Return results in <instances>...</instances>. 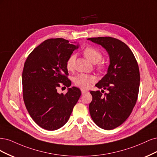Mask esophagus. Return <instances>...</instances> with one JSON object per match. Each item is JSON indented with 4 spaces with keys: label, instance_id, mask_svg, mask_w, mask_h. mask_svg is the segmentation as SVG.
Here are the masks:
<instances>
[{
    "label": "esophagus",
    "instance_id": "esophagus-1",
    "mask_svg": "<svg viewBox=\"0 0 157 157\" xmlns=\"http://www.w3.org/2000/svg\"><path fill=\"white\" fill-rule=\"evenodd\" d=\"M89 91L87 90H84V89H82V94H85L86 93H87Z\"/></svg>",
    "mask_w": 157,
    "mask_h": 157
}]
</instances>
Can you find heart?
I'll return each mask as SVG.
<instances>
[{"label": "heart", "instance_id": "1", "mask_svg": "<svg viewBox=\"0 0 157 157\" xmlns=\"http://www.w3.org/2000/svg\"><path fill=\"white\" fill-rule=\"evenodd\" d=\"M83 53L84 56L93 63H98L102 57V55L99 50L93 47L85 48L83 49ZM75 60V56L74 55H71L68 58L66 63V67L68 70H72L74 68ZM99 67L101 68L102 67L100 66ZM95 81L96 79L93 75L85 74H79L74 78L75 85L82 89L89 88Z\"/></svg>", "mask_w": 157, "mask_h": 157}]
</instances>
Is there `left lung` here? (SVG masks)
<instances>
[{
  "label": "left lung",
  "mask_w": 157,
  "mask_h": 157,
  "mask_svg": "<svg viewBox=\"0 0 157 157\" xmlns=\"http://www.w3.org/2000/svg\"><path fill=\"white\" fill-rule=\"evenodd\" d=\"M100 45L108 52L109 65L107 74L95 85L106 89L102 95L100 90L90 91L93 97L89 112L94 123L100 128L112 130L122 124L134 107L139 92V67L133 53L128 45L112 37L87 39Z\"/></svg>",
  "instance_id": "left-lung-1"
}]
</instances>
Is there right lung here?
<instances>
[{
    "mask_svg": "<svg viewBox=\"0 0 157 157\" xmlns=\"http://www.w3.org/2000/svg\"><path fill=\"white\" fill-rule=\"evenodd\" d=\"M78 44L63 38L45 40L30 53L22 74L24 102L38 125L48 130L61 128L68 121L82 92L75 87L59 93V83L69 87L66 63Z\"/></svg>",
    "mask_w": 157,
    "mask_h": 157,
    "instance_id": "1",
    "label": "right lung"
}]
</instances>
